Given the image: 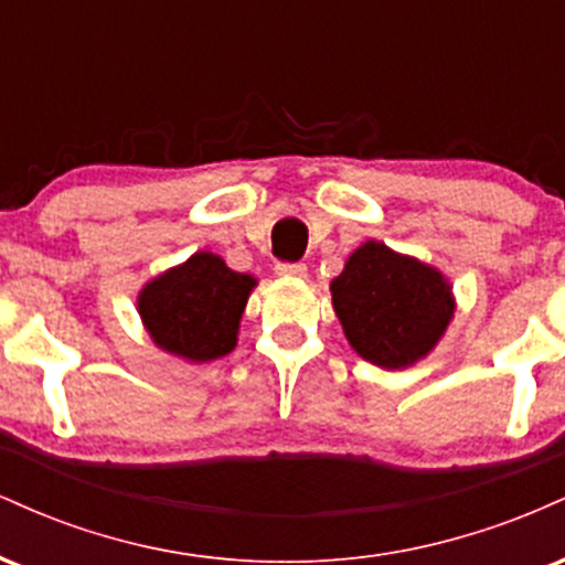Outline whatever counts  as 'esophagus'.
<instances>
[{
    "instance_id": "1",
    "label": "esophagus",
    "mask_w": 565,
    "mask_h": 565,
    "mask_svg": "<svg viewBox=\"0 0 565 565\" xmlns=\"http://www.w3.org/2000/svg\"><path fill=\"white\" fill-rule=\"evenodd\" d=\"M276 274L284 278H305L308 268H305V263H276Z\"/></svg>"
}]
</instances>
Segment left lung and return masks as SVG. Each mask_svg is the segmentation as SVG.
I'll return each instance as SVG.
<instances>
[{
    "label": "left lung",
    "instance_id": "8db88e82",
    "mask_svg": "<svg viewBox=\"0 0 565 565\" xmlns=\"http://www.w3.org/2000/svg\"><path fill=\"white\" fill-rule=\"evenodd\" d=\"M334 313L361 359L406 369L425 359L454 316L444 274L382 242L361 244L332 281Z\"/></svg>",
    "mask_w": 565,
    "mask_h": 565
}]
</instances>
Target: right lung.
Listing matches in <instances>:
<instances>
[{"label":"right lung","instance_id":"1","mask_svg":"<svg viewBox=\"0 0 565 565\" xmlns=\"http://www.w3.org/2000/svg\"><path fill=\"white\" fill-rule=\"evenodd\" d=\"M257 278L236 274L223 257L196 252L148 281L138 295L140 319L167 353L204 364L236 348L238 321Z\"/></svg>","mask_w":565,"mask_h":565}]
</instances>
